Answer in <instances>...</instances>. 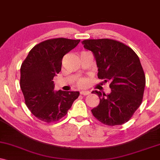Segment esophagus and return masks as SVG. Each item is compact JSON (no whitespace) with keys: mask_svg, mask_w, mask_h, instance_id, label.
I'll use <instances>...</instances> for the list:
<instances>
[{"mask_svg":"<svg viewBox=\"0 0 160 160\" xmlns=\"http://www.w3.org/2000/svg\"><path fill=\"white\" fill-rule=\"evenodd\" d=\"M81 95H84V96H87V95H89L90 92L89 91H87V90H82L80 92Z\"/></svg>","mask_w":160,"mask_h":160,"instance_id":"obj_1","label":"esophagus"}]
</instances>
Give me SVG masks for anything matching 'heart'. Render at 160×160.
I'll return each instance as SVG.
<instances>
[{"mask_svg": "<svg viewBox=\"0 0 160 160\" xmlns=\"http://www.w3.org/2000/svg\"><path fill=\"white\" fill-rule=\"evenodd\" d=\"M87 81L86 80H81L79 81V82H78V85L80 87H84L87 84Z\"/></svg>", "mask_w": 160, "mask_h": 160, "instance_id": "b5f03b06", "label": "heart"}]
</instances>
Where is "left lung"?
<instances>
[{"label":"left lung","instance_id":"obj_1","mask_svg":"<svg viewBox=\"0 0 160 160\" xmlns=\"http://www.w3.org/2000/svg\"><path fill=\"white\" fill-rule=\"evenodd\" d=\"M82 44L93 53L98 78L110 82V93L92 92L100 99L91 110L92 115L109 126L125 123L142 102L145 76L139 57L131 47L113 39H88Z\"/></svg>","mask_w":160,"mask_h":160}]
</instances>
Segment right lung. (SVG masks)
Segmentation results:
<instances>
[{
  "label": "right lung",
  "instance_id": "right-lung-1",
  "mask_svg": "<svg viewBox=\"0 0 160 160\" xmlns=\"http://www.w3.org/2000/svg\"><path fill=\"white\" fill-rule=\"evenodd\" d=\"M79 42L64 38L42 41L29 51L21 64L20 86L26 105L41 121H58L79 96L78 91L55 92L52 81L62 70L63 57Z\"/></svg>",
  "mask_w": 160,
  "mask_h": 160
}]
</instances>
